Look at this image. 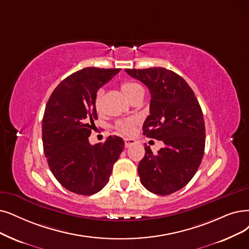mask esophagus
<instances>
[{
	"instance_id": "34e87169",
	"label": "esophagus",
	"mask_w": 249,
	"mask_h": 249,
	"mask_svg": "<svg viewBox=\"0 0 249 249\" xmlns=\"http://www.w3.org/2000/svg\"><path fill=\"white\" fill-rule=\"evenodd\" d=\"M136 143H137V142H136L135 139H132V138H125V139H124V146H125L126 148L135 145Z\"/></svg>"
}]
</instances>
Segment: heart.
Wrapping results in <instances>:
<instances>
[{
	"label": "heart",
	"mask_w": 249,
	"mask_h": 249,
	"mask_svg": "<svg viewBox=\"0 0 249 249\" xmlns=\"http://www.w3.org/2000/svg\"><path fill=\"white\" fill-rule=\"evenodd\" d=\"M140 89H141L140 86L132 82H125L122 85V91L128 99H131L135 95V93L138 90H140ZM101 96H102V91L99 90L96 94L95 100H94V106L97 111L101 110ZM137 124H138V121L136 118H133V117L125 118V119H123V121H118L115 124V127L118 132H121L124 135H131L133 134Z\"/></svg>",
	"instance_id": "obj_1"
}]
</instances>
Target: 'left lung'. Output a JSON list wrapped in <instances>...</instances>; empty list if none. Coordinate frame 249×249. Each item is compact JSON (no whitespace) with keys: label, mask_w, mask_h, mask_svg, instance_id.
<instances>
[{"label":"left lung","mask_w":249,"mask_h":249,"mask_svg":"<svg viewBox=\"0 0 249 249\" xmlns=\"http://www.w3.org/2000/svg\"><path fill=\"white\" fill-rule=\"evenodd\" d=\"M124 71L147 86L151 95L143 135L165 145L157 154L145 147L138 166L141 183L154 194H172L190 182L201 163L205 147L201 107L190 86L172 71L163 67Z\"/></svg>","instance_id":"8db88e82"}]
</instances>
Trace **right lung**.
<instances>
[{
    "mask_svg": "<svg viewBox=\"0 0 249 249\" xmlns=\"http://www.w3.org/2000/svg\"><path fill=\"white\" fill-rule=\"evenodd\" d=\"M121 68L87 67L59 84L43 117L44 153L56 180L67 190L93 195L105 187L124 142L109 136L104 143L89 142L98 118L94 100L99 89Z\"/></svg>",
    "mask_w": 249,
    "mask_h": 249,
    "instance_id": "right-lung-1",
    "label": "right lung"
}]
</instances>
